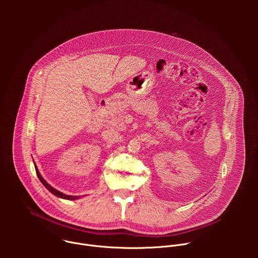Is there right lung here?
Wrapping results in <instances>:
<instances>
[{
    "label": "right lung",
    "instance_id": "add662e5",
    "mask_svg": "<svg viewBox=\"0 0 258 258\" xmlns=\"http://www.w3.org/2000/svg\"><path fill=\"white\" fill-rule=\"evenodd\" d=\"M34 167H35V171H36V174H38V177H39V179L41 180V182L43 183V185L53 194V195H55V196H57V197H59V198H62V199H66V200H77V199H80L81 198V196H71V195H66V194H63L62 192H59L58 190H56V189H54L52 186H50L49 183L43 178V176L41 175V173H40V171H39V169L36 168V165H35V163H34Z\"/></svg>",
    "mask_w": 258,
    "mask_h": 258
}]
</instances>
